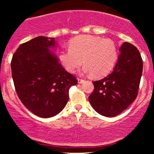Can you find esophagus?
<instances>
[{"label":"esophagus","instance_id":"obj_1","mask_svg":"<svg viewBox=\"0 0 154 154\" xmlns=\"http://www.w3.org/2000/svg\"><path fill=\"white\" fill-rule=\"evenodd\" d=\"M77 81H78V83H83L85 82V80L83 79H80V78H78L77 79Z\"/></svg>","mask_w":154,"mask_h":154}]
</instances>
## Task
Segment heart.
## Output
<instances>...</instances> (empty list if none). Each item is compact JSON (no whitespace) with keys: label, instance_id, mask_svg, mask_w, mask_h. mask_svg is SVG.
Listing matches in <instances>:
<instances>
[{"label":"heart","instance_id":"1","mask_svg":"<svg viewBox=\"0 0 154 154\" xmlns=\"http://www.w3.org/2000/svg\"><path fill=\"white\" fill-rule=\"evenodd\" d=\"M69 47V49L60 52L59 59L71 73L83 62L85 72L94 77H103L112 70L117 61V47L110 39L82 35L72 39Z\"/></svg>","mask_w":154,"mask_h":154}]
</instances>
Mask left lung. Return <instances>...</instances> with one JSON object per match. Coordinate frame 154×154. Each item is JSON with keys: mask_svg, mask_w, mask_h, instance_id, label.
<instances>
[{"mask_svg": "<svg viewBox=\"0 0 154 154\" xmlns=\"http://www.w3.org/2000/svg\"><path fill=\"white\" fill-rule=\"evenodd\" d=\"M114 70L100 80L93 82L94 90L89 96L93 109L101 115H119L135 100L143 73V60L131 43H124Z\"/></svg>", "mask_w": 154, "mask_h": 154, "instance_id": "obj_1", "label": "left lung"}]
</instances>
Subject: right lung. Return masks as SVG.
Instances as JSON below:
<instances>
[{"instance_id":"obj_1","label":"right lung","mask_w":154,"mask_h":154,"mask_svg":"<svg viewBox=\"0 0 154 154\" xmlns=\"http://www.w3.org/2000/svg\"><path fill=\"white\" fill-rule=\"evenodd\" d=\"M54 38L37 37L21 44L12 57V78L22 103L35 115L56 116L69 100V90L77 83L50 51Z\"/></svg>"}]
</instances>
